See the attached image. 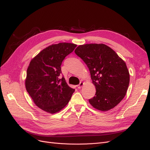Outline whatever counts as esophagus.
<instances>
[{
  "instance_id": "1",
  "label": "esophagus",
  "mask_w": 150,
  "mask_h": 150,
  "mask_svg": "<svg viewBox=\"0 0 150 150\" xmlns=\"http://www.w3.org/2000/svg\"><path fill=\"white\" fill-rule=\"evenodd\" d=\"M83 84H84V83H83V82H81V83H79V84H78V86H77V87H78V89H80V88H81V87H82V86H83Z\"/></svg>"
}]
</instances>
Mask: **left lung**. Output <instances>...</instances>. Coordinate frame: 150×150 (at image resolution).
I'll use <instances>...</instances> for the list:
<instances>
[{"instance_id": "obj_1", "label": "left lung", "mask_w": 150, "mask_h": 150, "mask_svg": "<svg viewBox=\"0 0 150 150\" xmlns=\"http://www.w3.org/2000/svg\"><path fill=\"white\" fill-rule=\"evenodd\" d=\"M74 52L88 67L96 86V94L89 99V103L103 111L115 108L125 96L129 86V74L126 63L103 44L81 45Z\"/></svg>"}]
</instances>
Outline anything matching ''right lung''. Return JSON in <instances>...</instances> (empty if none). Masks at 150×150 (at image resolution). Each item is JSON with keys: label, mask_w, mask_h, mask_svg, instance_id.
Wrapping results in <instances>:
<instances>
[{"label": "right lung", "mask_w": 150, "mask_h": 150, "mask_svg": "<svg viewBox=\"0 0 150 150\" xmlns=\"http://www.w3.org/2000/svg\"><path fill=\"white\" fill-rule=\"evenodd\" d=\"M77 45L62 42L43 49L30 61L27 70L25 88L36 106L49 113L64 108L75 89L70 88L62 76L61 64Z\"/></svg>", "instance_id": "obj_1"}]
</instances>
